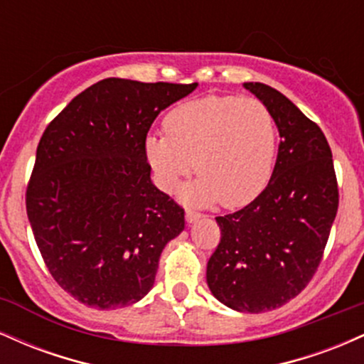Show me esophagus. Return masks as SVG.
I'll list each match as a JSON object with an SVG mask.
<instances>
[{"instance_id": "esophagus-1", "label": "esophagus", "mask_w": 364, "mask_h": 364, "mask_svg": "<svg viewBox=\"0 0 364 364\" xmlns=\"http://www.w3.org/2000/svg\"><path fill=\"white\" fill-rule=\"evenodd\" d=\"M200 217H202V214H198V212L191 210V208H188V210H186V223H188V224L196 223V220H198Z\"/></svg>"}]
</instances>
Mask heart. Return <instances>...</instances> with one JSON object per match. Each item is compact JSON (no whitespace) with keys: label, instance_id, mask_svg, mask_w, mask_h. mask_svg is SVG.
Returning <instances> with one entry per match:
<instances>
[{"label":"heart","instance_id":"b5f03b06","mask_svg":"<svg viewBox=\"0 0 364 364\" xmlns=\"http://www.w3.org/2000/svg\"><path fill=\"white\" fill-rule=\"evenodd\" d=\"M166 135L145 139V157L161 190H183L193 205L243 207L257 198L272 174L277 133L270 111L257 99L208 95L179 104L164 118Z\"/></svg>","mask_w":364,"mask_h":364}]
</instances>
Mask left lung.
Masks as SVG:
<instances>
[{"instance_id":"obj_1","label":"left lung","mask_w":364,"mask_h":364,"mask_svg":"<svg viewBox=\"0 0 364 364\" xmlns=\"http://www.w3.org/2000/svg\"><path fill=\"white\" fill-rule=\"evenodd\" d=\"M243 87L265 104L282 141L265 190L235 214L215 217L220 243L207 263V284L231 310L262 313L298 296L316 272L339 190L323 132L270 85Z\"/></svg>"}]
</instances>
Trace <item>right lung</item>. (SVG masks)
Instances as JSON below:
<instances>
[{"instance_id":"add662e5","label":"right lung","mask_w":364,"mask_h":364,"mask_svg":"<svg viewBox=\"0 0 364 364\" xmlns=\"http://www.w3.org/2000/svg\"><path fill=\"white\" fill-rule=\"evenodd\" d=\"M198 83L104 78L46 128L27 215L49 272L75 299L114 310L152 289L185 210L150 179L145 139L159 112Z\"/></svg>"}]
</instances>
